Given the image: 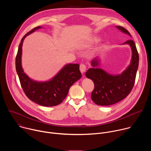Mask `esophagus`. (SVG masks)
Wrapping results in <instances>:
<instances>
[{
	"mask_svg": "<svg viewBox=\"0 0 151 151\" xmlns=\"http://www.w3.org/2000/svg\"><path fill=\"white\" fill-rule=\"evenodd\" d=\"M79 69L81 72V73H83L85 72L86 69H87V66H86V65L85 64L83 63H81L80 64V66H79Z\"/></svg>",
	"mask_w": 151,
	"mask_h": 151,
	"instance_id": "1",
	"label": "esophagus"
}]
</instances>
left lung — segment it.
<instances>
[{"mask_svg":"<svg viewBox=\"0 0 151 151\" xmlns=\"http://www.w3.org/2000/svg\"><path fill=\"white\" fill-rule=\"evenodd\" d=\"M116 27L131 36L130 33L121 26ZM130 45L132 50V58L130 65L121 75L114 76L103 70L95 68L99 65L97 58L91 61L94 67L89 69L85 76L91 79L94 84L91 93L93 101L98 105L109 106L116 103L125 99L132 91L134 85L139 66V57L134 42L129 39L123 44Z\"/></svg>","mask_w":151,"mask_h":151,"instance_id":"1","label":"left lung"}]
</instances>
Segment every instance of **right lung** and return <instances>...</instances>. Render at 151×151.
Segmentation results:
<instances>
[{
	"instance_id": "1",
	"label": "right lung",
	"mask_w": 151,
	"mask_h": 151,
	"mask_svg": "<svg viewBox=\"0 0 151 151\" xmlns=\"http://www.w3.org/2000/svg\"><path fill=\"white\" fill-rule=\"evenodd\" d=\"M27 33L21 40L15 58V67L20 84L26 96L35 103L43 106H54L60 104L68 94L71 86L81 76L78 64H69L64 66L51 80L39 82L30 79L21 66V53L24 38L35 30Z\"/></svg>"
}]
</instances>
